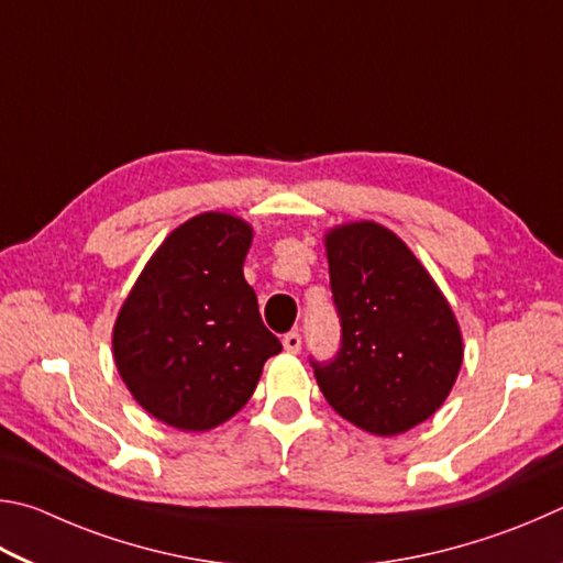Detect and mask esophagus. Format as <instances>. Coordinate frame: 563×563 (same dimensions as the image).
<instances>
[{"label":"esophagus","instance_id":"esophagus-1","mask_svg":"<svg viewBox=\"0 0 563 563\" xmlns=\"http://www.w3.org/2000/svg\"><path fill=\"white\" fill-rule=\"evenodd\" d=\"M284 349H287L289 353H299L301 351V333L289 331L287 336H284Z\"/></svg>","mask_w":563,"mask_h":563}]
</instances>
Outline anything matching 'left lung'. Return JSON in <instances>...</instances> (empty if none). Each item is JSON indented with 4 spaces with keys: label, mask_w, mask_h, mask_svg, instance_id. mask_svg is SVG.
Returning <instances> with one entry per match:
<instances>
[{
    "label": "left lung",
    "mask_w": 563,
    "mask_h": 563,
    "mask_svg": "<svg viewBox=\"0 0 563 563\" xmlns=\"http://www.w3.org/2000/svg\"><path fill=\"white\" fill-rule=\"evenodd\" d=\"M341 349L311 361L329 406L353 426L390 438L420 426L455 386L462 333L448 299L396 232L349 222L327 232Z\"/></svg>",
    "instance_id": "left-lung-1"
}]
</instances>
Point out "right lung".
Here are the masks:
<instances>
[{
  "instance_id": "1",
  "label": "right lung",
  "mask_w": 563,
  "mask_h": 563,
  "mask_svg": "<svg viewBox=\"0 0 563 563\" xmlns=\"http://www.w3.org/2000/svg\"><path fill=\"white\" fill-rule=\"evenodd\" d=\"M252 227L202 212L165 236L118 311L113 358L131 396L165 426L202 432L244 408L279 339L244 279Z\"/></svg>"
}]
</instances>
